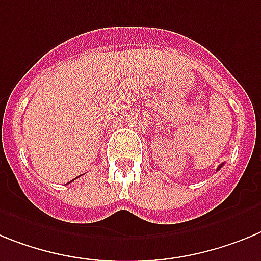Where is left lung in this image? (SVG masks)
<instances>
[{
    "instance_id": "obj_1",
    "label": "left lung",
    "mask_w": 261,
    "mask_h": 261,
    "mask_svg": "<svg viewBox=\"0 0 261 261\" xmlns=\"http://www.w3.org/2000/svg\"><path fill=\"white\" fill-rule=\"evenodd\" d=\"M223 164H225V163H222V164H219V167H218V168H217V171H219V169H221L222 167H223Z\"/></svg>"
}]
</instances>
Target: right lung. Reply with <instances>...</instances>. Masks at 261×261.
Returning a JSON list of instances; mask_svg holds the SVG:
<instances>
[{
  "label": "right lung",
  "mask_w": 261,
  "mask_h": 261,
  "mask_svg": "<svg viewBox=\"0 0 261 261\" xmlns=\"http://www.w3.org/2000/svg\"><path fill=\"white\" fill-rule=\"evenodd\" d=\"M79 177H80V176H79ZM76 178H77V177H76ZM72 181H74V178H73V180H72ZM72 181H69V182H67V184H71ZM67 184H65V185H67Z\"/></svg>",
  "instance_id": "add662e5"
}]
</instances>
